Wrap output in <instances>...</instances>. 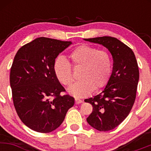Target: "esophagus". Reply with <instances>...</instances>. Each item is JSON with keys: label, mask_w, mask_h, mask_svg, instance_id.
<instances>
[{"label": "esophagus", "mask_w": 151, "mask_h": 151, "mask_svg": "<svg viewBox=\"0 0 151 151\" xmlns=\"http://www.w3.org/2000/svg\"><path fill=\"white\" fill-rule=\"evenodd\" d=\"M83 101L81 99H75V104H79L82 103Z\"/></svg>", "instance_id": "34e87169"}]
</instances>
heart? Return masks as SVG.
I'll use <instances>...</instances> for the list:
<instances>
[{
    "mask_svg": "<svg viewBox=\"0 0 151 151\" xmlns=\"http://www.w3.org/2000/svg\"><path fill=\"white\" fill-rule=\"evenodd\" d=\"M74 68H81L79 79L69 89V92L75 97L88 96L93 90H98L107 84L112 69L110 55L106 50L89 45H81L70 55ZM54 73L62 85L70 86L74 81L71 66L63 58H58L54 62Z\"/></svg>",
    "mask_w": 151,
    "mask_h": 151,
    "instance_id": "heart-1",
    "label": "heart"
}]
</instances>
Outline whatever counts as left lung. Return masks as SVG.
Here are the masks:
<instances>
[{
    "label": "left lung",
    "instance_id": "left-lung-1",
    "mask_svg": "<svg viewBox=\"0 0 151 151\" xmlns=\"http://www.w3.org/2000/svg\"><path fill=\"white\" fill-rule=\"evenodd\" d=\"M84 40L105 47L113 58V70L104 89L84 100L93 106L88 124L98 131H108L119 126L132 109L139 79L138 63L132 50L116 38L104 36Z\"/></svg>",
    "mask_w": 151,
    "mask_h": 151
}]
</instances>
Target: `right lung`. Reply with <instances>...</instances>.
Listing matches in <instances>:
<instances>
[{
    "instance_id": "obj_1",
    "label": "right lung",
    "mask_w": 151,
    "mask_h": 151,
    "mask_svg": "<svg viewBox=\"0 0 151 151\" xmlns=\"http://www.w3.org/2000/svg\"><path fill=\"white\" fill-rule=\"evenodd\" d=\"M72 42L38 37L20 47L10 69L13 104L22 122L40 133H50L62 124L74 104L54 73L59 54Z\"/></svg>"
}]
</instances>
